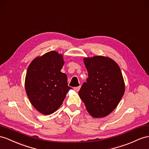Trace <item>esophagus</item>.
<instances>
[{
  "label": "esophagus",
  "mask_w": 149,
  "mask_h": 149,
  "mask_svg": "<svg viewBox=\"0 0 149 149\" xmlns=\"http://www.w3.org/2000/svg\"><path fill=\"white\" fill-rule=\"evenodd\" d=\"M80 89H81V86L76 87H74V89L76 91V92H78V91L80 90Z\"/></svg>",
  "instance_id": "esophagus-1"
}]
</instances>
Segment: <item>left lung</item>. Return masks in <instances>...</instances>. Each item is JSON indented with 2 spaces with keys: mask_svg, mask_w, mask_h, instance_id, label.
Instances as JSON below:
<instances>
[{
  "mask_svg": "<svg viewBox=\"0 0 149 149\" xmlns=\"http://www.w3.org/2000/svg\"><path fill=\"white\" fill-rule=\"evenodd\" d=\"M87 82L79 92L87 112L95 118H104L116 108L123 97L125 84L119 65L108 56L85 57Z\"/></svg>",
  "mask_w": 149,
  "mask_h": 149,
  "instance_id": "8db88e82",
  "label": "left lung"
}]
</instances>
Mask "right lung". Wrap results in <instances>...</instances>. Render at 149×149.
Instances as JSON below:
<instances>
[{"mask_svg":"<svg viewBox=\"0 0 149 149\" xmlns=\"http://www.w3.org/2000/svg\"><path fill=\"white\" fill-rule=\"evenodd\" d=\"M64 63L62 54L51 51L36 57L28 67L26 94L33 107L44 115L55 112L72 89L67 75L60 72Z\"/></svg>","mask_w":149,"mask_h":149,"instance_id":"obj_1","label":"right lung"}]
</instances>
